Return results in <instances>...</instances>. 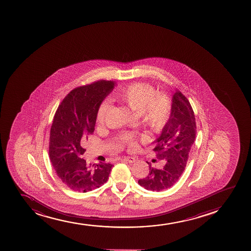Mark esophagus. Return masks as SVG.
<instances>
[{"instance_id":"1","label":"esophagus","mask_w":251,"mask_h":251,"mask_svg":"<svg viewBox=\"0 0 251 251\" xmlns=\"http://www.w3.org/2000/svg\"><path fill=\"white\" fill-rule=\"evenodd\" d=\"M122 160L127 162L129 164H132V163L135 162L136 159L134 158H132V157H124V158H122Z\"/></svg>"}]
</instances>
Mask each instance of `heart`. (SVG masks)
Returning <instances> with one entry per match:
<instances>
[{
	"label": "heart",
	"instance_id": "obj_1",
	"mask_svg": "<svg viewBox=\"0 0 251 251\" xmlns=\"http://www.w3.org/2000/svg\"><path fill=\"white\" fill-rule=\"evenodd\" d=\"M113 99L119 103L129 107L138 113V118L155 132L163 130L169 122L171 113V102L164 94H156L150 85L132 83L122 87L113 94ZM110 108L109 101H103L97 113V121L104 124L106 116ZM120 145H127L130 149L137 146L134 135L130 132H124L117 138Z\"/></svg>",
	"mask_w": 251,
	"mask_h": 251
}]
</instances>
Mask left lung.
Wrapping results in <instances>:
<instances>
[{"mask_svg":"<svg viewBox=\"0 0 251 251\" xmlns=\"http://www.w3.org/2000/svg\"><path fill=\"white\" fill-rule=\"evenodd\" d=\"M195 134L196 124L191 105L181 92L176 90L173 95L169 122L160 136L152 142L156 158L163 160L164 167L153 169L149 164V175L138 180L139 185L147 190L159 192L176 183L185 169Z\"/></svg>","mask_w":251,"mask_h":251,"instance_id":"8db88e82","label":"left lung"}]
</instances>
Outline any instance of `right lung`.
Listing matches in <instances>:
<instances>
[{
  "label": "right lung",
  "mask_w": 251,
  "mask_h": 251,
  "mask_svg": "<svg viewBox=\"0 0 251 251\" xmlns=\"http://www.w3.org/2000/svg\"><path fill=\"white\" fill-rule=\"evenodd\" d=\"M113 81H98L76 87L57 107L51 124L49 155L60 180L77 192L92 191L108 179L113 164H87L82 144L94 131L99 106L115 87Z\"/></svg>",
  "instance_id": "1"
}]
</instances>
